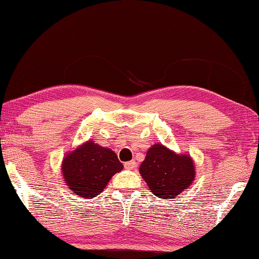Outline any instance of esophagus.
Masks as SVG:
<instances>
[{"label":"esophagus","instance_id":"34e87169","mask_svg":"<svg viewBox=\"0 0 259 259\" xmlns=\"http://www.w3.org/2000/svg\"><path fill=\"white\" fill-rule=\"evenodd\" d=\"M125 168H127V169H134L137 167V164H136V161L134 160H131V161H127V162H125Z\"/></svg>","mask_w":259,"mask_h":259}]
</instances>
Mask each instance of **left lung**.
<instances>
[{
    "mask_svg": "<svg viewBox=\"0 0 259 259\" xmlns=\"http://www.w3.org/2000/svg\"><path fill=\"white\" fill-rule=\"evenodd\" d=\"M139 172L151 192L164 199H175L196 179V165L191 155L177 153L162 144L148 148Z\"/></svg>",
    "mask_w": 259,
    "mask_h": 259,
    "instance_id": "1",
    "label": "left lung"
}]
</instances>
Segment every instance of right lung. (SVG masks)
<instances>
[{
    "label": "right lung",
    "instance_id": "obj_1",
    "mask_svg": "<svg viewBox=\"0 0 259 259\" xmlns=\"http://www.w3.org/2000/svg\"><path fill=\"white\" fill-rule=\"evenodd\" d=\"M123 168L111 148L87 140L63 158L61 172L68 189L80 198L90 199L100 194L113 176Z\"/></svg>",
    "mask_w": 259,
    "mask_h": 259
}]
</instances>
